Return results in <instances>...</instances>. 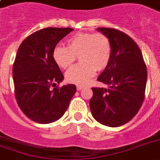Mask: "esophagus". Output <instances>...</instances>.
Masks as SVG:
<instances>
[{
	"instance_id": "obj_1",
	"label": "esophagus",
	"mask_w": 160,
	"mask_h": 160,
	"mask_svg": "<svg viewBox=\"0 0 160 160\" xmlns=\"http://www.w3.org/2000/svg\"><path fill=\"white\" fill-rule=\"evenodd\" d=\"M83 88H84L83 85H77V86H76V89H77V90H79V91L82 90Z\"/></svg>"
}]
</instances>
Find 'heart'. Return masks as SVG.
I'll list each match as a JSON object with an SVG mask.
<instances>
[{
    "mask_svg": "<svg viewBox=\"0 0 160 160\" xmlns=\"http://www.w3.org/2000/svg\"><path fill=\"white\" fill-rule=\"evenodd\" d=\"M112 55L110 40L101 32H80L67 40V47L55 46L53 58L62 69L73 65L76 56L81 63L73 66L65 74L68 82L75 85H85L95 75L108 66Z\"/></svg>",
    "mask_w": 160,
    "mask_h": 160,
    "instance_id": "heart-1",
    "label": "heart"
}]
</instances>
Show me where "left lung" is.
Wrapping results in <instances>:
<instances>
[{"instance_id":"left-lung-1","label":"left lung","mask_w":160,"mask_h":160,"mask_svg":"<svg viewBox=\"0 0 160 160\" xmlns=\"http://www.w3.org/2000/svg\"><path fill=\"white\" fill-rule=\"evenodd\" d=\"M112 46L111 59L98 81L109 87H93L90 108L99 123L109 127L126 124L144 100L147 67L140 49L127 34L114 28L98 27Z\"/></svg>"}]
</instances>
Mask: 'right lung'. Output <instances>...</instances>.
I'll use <instances>...</instances> for the list:
<instances>
[{
    "label": "right lung",
    "instance_id": "add662e5",
    "mask_svg": "<svg viewBox=\"0 0 160 160\" xmlns=\"http://www.w3.org/2000/svg\"><path fill=\"white\" fill-rule=\"evenodd\" d=\"M72 31L41 29L19 46L12 70L15 96L24 114L39 124H50L61 118L76 92V86L71 84L58 87L64 75L53 58L56 45Z\"/></svg>",
    "mask_w": 160,
    "mask_h": 160
}]
</instances>
